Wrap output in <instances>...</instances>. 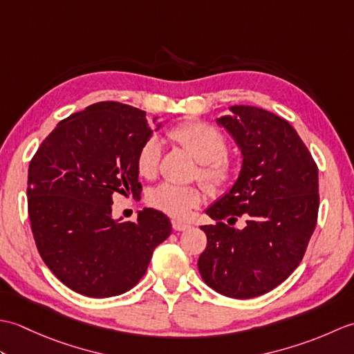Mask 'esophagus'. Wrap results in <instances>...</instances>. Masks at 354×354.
I'll use <instances>...</instances> for the list:
<instances>
[{"instance_id": "esophagus-1", "label": "esophagus", "mask_w": 354, "mask_h": 354, "mask_svg": "<svg viewBox=\"0 0 354 354\" xmlns=\"http://www.w3.org/2000/svg\"><path fill=\"white\" fill-rule=\"evenodd\" d=\"M171 227L175 231H185L187 228H190L189 223H184V222H178V221H173L171 222Z\"/></svg>"}]
</instances>
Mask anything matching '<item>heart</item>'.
Wrapping results in <instances>:
<instances>
[{
	"instance_id": "obj_1",
	"label": "heart",
	"mask_w": 354,
	"mask_h": 354,
	"mask_svg": "<svg viewBox=\"0 0 354 354\" xmlns=\"http://www.w3.org/2000/svg\"><path fill=\"white\" fill-rule=\"evenodd\" d=\"M169 138L185 149L199 167V179L209 192H221L237 175V162L227 153L228 141L225 133L205 122H185L171 127ZM161 142L152 137L142 142L137 155V170L142 178L153 179L161 162ZM204 194L193 185L164 183L149 193V204L175 219H185L202 204Z\"/></svg>"
}]
</instances>
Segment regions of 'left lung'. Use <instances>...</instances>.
Returning a JSON list of instances; mask_svg holds the SVG:
<instances>
[{
	"label": "left lung",
	"mask_w": 354,
	"mask_h": 354,
	"mask_svg": "<svg viewBox=\"0 0 354 354\" xmlns=\"http://www.w3.org/2000/svg\"><path fill=\"white\" fill-rule=\"evenodd\" d=\"M217 118L242 150L231 190L207 209L202 280L225 297L245 299L281 284L301 263L317 227V162L297 131L272 112L236 104ZM242 216L245 227H232Z\"/></svg>",
	"instance_id": "obj_1"
}]
</instances>
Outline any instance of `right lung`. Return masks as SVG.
I'll use <instances>...</instances> for the list:
<instances>
[{"mask_svg": "<svg viewBox=\"0 0 354 354\" xmlns=\"http://www.w3.org/2000/svg\"><path fill=\"white\" fill-rule=\"evenodd\" d=\"M150 137L145 111L99 102L57 123L30 161L36 248L71 290L91 298L131 290L170 236L169 217L153 208L138 212L135 222L112 217L115 193L140 196L137 155Z\"/></svg>", "mask_w": 354, "mask_h": 354, "instance_id": "obj_1", "label": "right lung"}]
</instances>
